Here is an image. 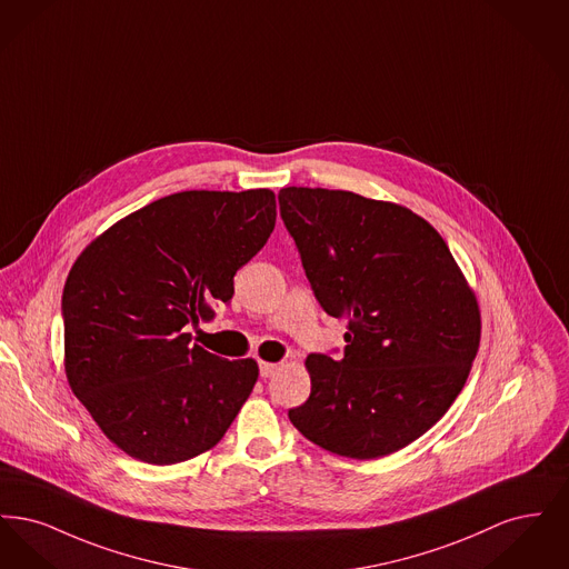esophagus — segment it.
Instances as JSON below:
<instances>
[{
	"label": "esophagus",
	"mask_w": 569,
	"mask_h": 569,
	"mask_svg": "<svg viewBox=\"0 0 569 569\" xmlns=\"http://www.w3.org/2000/svg\"><path fill=\"white\" fill-rule=\"evenodd\" d=\"M279 369H281L279 362H260V376L264 379L272 378Z\"/></svg>",
	"instance_id": "1"
}]
</instances>
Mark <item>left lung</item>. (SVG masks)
I'll return each instance as SVG.
<instances>
[{"label": "left lung", "mask_w": 569, "mask_h": 569, "mask_svg": "<svg viewBox=\"0 0 569 569\" xmlns=\"http://www.w3.org/2000/svg\"><path fill=\"white\" fill-rule=\"evenodd\" d=\"M277 198L320 307L348 320L341 358L307 356L311 395L290 422L339 457L392 455L459 397L480 346L478 300L439 232L406 207L322 188Z\"/></svg>", "instance_id": "8db88e82"}]
</instances>
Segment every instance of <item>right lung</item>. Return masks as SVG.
Listing matches in <instances>:
<instances>
[{
	"label": "right lung",
	"mask_w": 569,
	"mask_h": 569,
	"mask_svg": "<svg viewBox=\"0 0 569 569\" xmlns=\"http://www.w3.org/2000/svg\"><path fill=\"white\" fill-rule=\"evenodd\" d=\"M271 190L179 191L89 244L61 297L66 376L126 455L174 465L228 431L258 379L251 358L191 346L234 295V274L271 237Z\"/></svg>",
	"instance_id": "right-lung-1"
}]
</instances>
